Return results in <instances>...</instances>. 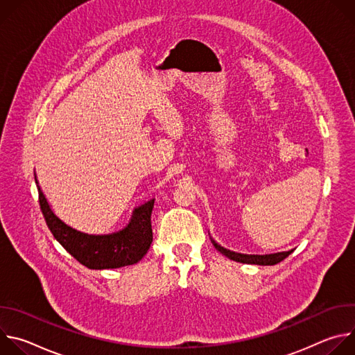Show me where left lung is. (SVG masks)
<instances>
[{
  "label": "left lung",
  "mask_w": 355,
  "mask_h": 355,
  "mask_svg": "<svg viewBox=\"0 0 355 355\" xmlns=\"http://www.w3.org/2000/svg\"><path fill=\"white\" fill-rule=\"evenodd\" d=\"M211 240H212V244L215 245V248L218 251H220L223 256H226L227 259H230L233 261L243 263V264L274 266V264H278L282 260H285L291 254V252L293 251V250H289V251H281V252H274V254H264V256H260V254H241V252H234V251H230V250L222 247L214 239H211Z\"/></svg>",
  "instance_id": "left-lung-1"
}]
</instances>
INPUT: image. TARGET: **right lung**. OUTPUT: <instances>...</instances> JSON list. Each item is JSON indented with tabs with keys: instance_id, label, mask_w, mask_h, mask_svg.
Returning <instances> with one entry per match:
<instances>
[{
	"instance_id": "right-lung-1",
	"label": "right lung",
	"mask_w": 355,
	"mask_h": 355,
	"mask_svg": "<svg viewBox=\"0 0 355 355\" xmlns=\"http://www.w3.org/2000/svg\"><path fill=\"white\" fill-rule=\"evenodd\" d=\"M39 191V205L46 225L55 239L83 266L91 270L121 268L139 263L153 241L151 230V211L155 199L144 202L133 211L126 227L110 234H88L73 229L59 219L42 192Z\"/></svg>"
}]
</instances>
